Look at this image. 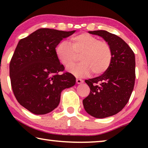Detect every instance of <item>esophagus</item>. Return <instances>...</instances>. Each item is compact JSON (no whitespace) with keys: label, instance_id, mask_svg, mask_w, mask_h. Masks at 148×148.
Here are the masks:
<instances>
[{"label":"esophagus","instance_id":"esophagus-1","mask_svg":"<svg viewBox=\"0 0 148 148\" xmlns=\"http://www.w3.org/2000/svg\"><path fill=\"white\" fill-rule=\"evenodd\" d=\"M76 82L77 84H82V83H84V80L81 79H77Z\"/></svg>","mask_w":148,"mask_h":148}]
</instances>
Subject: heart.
<instances>
[{
	"mask_svg": "<svg viewBox=\"0 0 148 148\" xmlns=\"http://www.w3.org/2000/svg\"><path fill=\"white\" fill-rule=\"evenodd\" d=\"M56 54L66 68L71 67L80 55L82 62L69 69L77 77L88 76L92 71L95 75L103 73L109 68L112 58L108 42L86 33L73 36L71 44L65 41L60 42L56 48Z\"/></svg>",
	"mask_w": 148,
	"mask_h": 148,
	"instance_id": "1",
	"label": "heart"
}]
</instances>
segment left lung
Returning a JSON list of instances; mask_svg holds the SVG:
<instances>
[{
  "label": "left lung",
  "instance_id": "1",
  "mask_svg": "<svg viewBox=\"0 0 148 148\" xmlns=\"http://www.w3.org/2000/svg\"><path fill=\"white\" fill-rule=\"evenodd\" d=\"M108 42L112 58L109 68L100 76L85 82L90 88L83 100L85 110L95 118H106L120 112L127 104L135 79V54L119 36L104 30L88 32Z\"/></svg>",
  "mask_w": 148,
  "mask_h": 148
}]
</instances>
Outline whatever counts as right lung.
<instances>
[{
    "instance_id": "obj_1",
    "label": "right lung",
    "mask_w": 148,
    "mask_h": 148,
    "mask_svg": "<svg viewBox=\"0 0 148 148\" xmlns=\"http://www.w3.org/2000/svg\"><path fill=\"white\" fill-rule=\"evenodd\" d=\"M71 32L41 28L20 40L10 62L12 90L18 102L35 114H45L58 106L60 94L75 84L56 54V47Z\"/></svg>"
}]
</instances>
